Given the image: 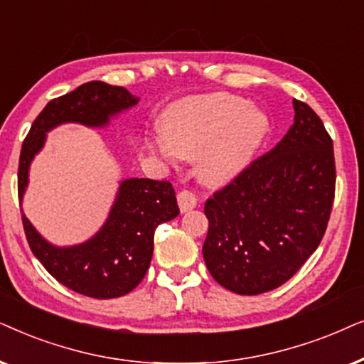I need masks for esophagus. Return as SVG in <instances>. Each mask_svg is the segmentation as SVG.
I'll return each instance as SVG.
<instances>
[{
    "mask_svg": "<svg viewBox=\"0 0 364 364\" xmlns=\"http://www.w3.org/2000/svg\"><path fill=\"white\" fill-rule=\"evenodd\" d=\"M178 205H179V210L181 213H186V211H191L193 208H196V196L193 195L191 191H181L178 193Z\"/></svg>",
    "mask_w": 364,
    "mask_h": 364,
    "instance_id": "1",
    "label": "esophagus"
}]
</instances>
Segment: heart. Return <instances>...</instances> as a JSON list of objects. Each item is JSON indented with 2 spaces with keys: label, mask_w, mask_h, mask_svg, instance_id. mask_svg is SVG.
<instances>
[{
  "label": "heart",
  "mask_w": 364,
  "mask_h": 364,
  "mask_svg": "<svg viewBox=\"0 0 364 364\" xmlns=\"http://www.w3.org/2000/svg\"><path fill=\"white\" fill-rule=\"evenodd\" d=\"M266 132L268 116L243 96L211 93L174 105L148 148L168 166L181 158L200 159L201 178L221 185L248 166Z\"/></svg>",
  "instance_id": "b5f03b06"
}]
</instances>
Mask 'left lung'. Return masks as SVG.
<instances>
[{
  "label": "left lung",
  "instance_id": "obj_1",
  "mask_svg": "<svg viewBox=\"0 0 364 364\" xmlns=\"http://www.w3.org/2000/svg\"><path fill=\"white\" fill-rule=\"evenodd\" d=\"M284 138L205 205L206 268L221 287L261 294L287 283L321 243L334 198L333 141L323 121L293 100Z\"/></svg>",
  "mask_w": 364,
  "mask_h": 364
}]
</instances>
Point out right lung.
Returning <instances> with one entry per match:
<instances>
[{
  "label": "right lung",
  "instance_id": "obj_1",
  "mask_svg": "<svg viewBox=\"0 0 364 364\" xmlns=\"http://www.w3.org/2000/svg\"><path fill=\"white\" fill-rule=\"evenodd\" d=\"M138 101L123 86L103 81H90L50 101L23 143L18 169L19 205H23L30 185L33 159L45 148L51 129L68 123L103 129ZM178 215L171 183L123 178L105 223L83 243L53 245L43 238L24 213L21 216L33 255L53 278L85 296L109 299L123 296L141 283L151 263L154 230Z\"/></svg>",
  "mask_w": 364,
  "mask_h": 364
}]
</instances>
